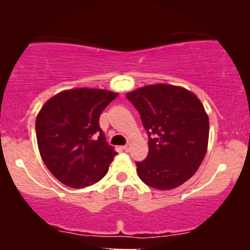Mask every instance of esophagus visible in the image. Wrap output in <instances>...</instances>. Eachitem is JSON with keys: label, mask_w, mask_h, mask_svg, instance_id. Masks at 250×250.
<instances>
[{"label": "esophagus", "mask_w": 250, "mask_h": 250, "mask_svg": "<svg viewBox=\"0 0 250 250\" xmlns=\"http://www.w3.org/2000/svg\"><path fill=\"white\" fill-rule=\"evenodd\" d=\"M130 149H131L130 143H127L125 146H123V150H125V151H130Z\"/></svg>", "instance_id": "esophagus-1"}]
</instances>
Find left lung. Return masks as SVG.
Returning a JSON list of instances; mask_svg holds the SVG:
<instances>
[{"label": "left lung", "instance_id": "obj_1", "mask_svg": "<svg viewBox=\"0 0 250 250\" xmlns=\"http://www.w3.org/2000/svg\"><path fill=\"white\" fill-rule=\"evenodd\" d=\"M147 130L148 156L137 175L160 190L180 187L196 173L208 148L209 117L200 99L179 85L157 83L125 94Z\"/></svg>", "mask_w": 250, "mask_h": 250}]
</instances>
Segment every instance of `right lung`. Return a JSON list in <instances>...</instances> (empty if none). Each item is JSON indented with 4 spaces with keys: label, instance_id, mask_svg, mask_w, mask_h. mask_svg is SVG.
I'll return each mask as SVG.
<instances>
[{
    "label": "right lung",
    "instance_id": "1",
    "mask_svg": "<svg viewBox=\"0 0 250 250\" xmlns=\"http://www.w3.org/2000/svg\"><path fill=\"white\" fill-rule=\"evenodd\" d=\"M119 94L73 88L50 97L36 116V139L45 167L63 185L84 188L108 173L116 151L105 142L100 115Z\"/></svg>",
    "mask_w": 250,
    "mask_h": 250
}]
</instances>
